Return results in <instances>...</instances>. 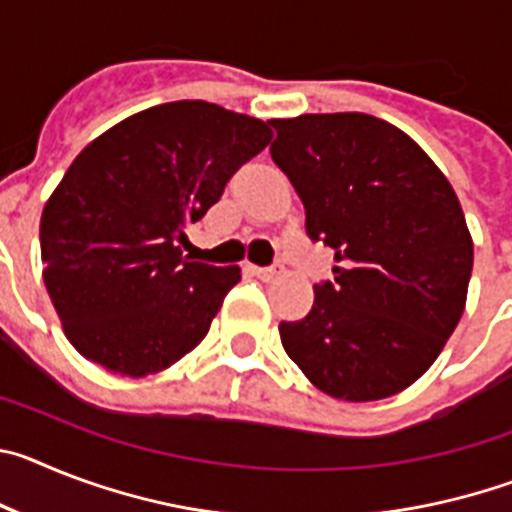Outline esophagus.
Returning a JSON list of instances; mask_svg holds the SVG:
<instances>
[{
    "label": "esophagus",
    "mask_w": 512,
    "mask_h": 512,
    "mask_svg": "<svg viewBox=\"0 0 512 512\" xmlns=\"http://www.w3.org/2000/svg\"><path fill=\"white\" fill-rule=\"evenodd\" d=\"M248 271H251L253 277L264 279V282H274L282 274V269H277V266H248Z\"/></svg>",
    "instance_id": "esophagus-1"
}]
</instances>
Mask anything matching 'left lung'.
I'll list each match as a JSON object with an SVG mask.
<instances>
[{
  "label": "left lung",
  "mask_w": 512,
  "mask_h": 512,
  "mask_svg": "<svg viewBox=\"0 0 512 512\" xmlns=\"http://www.w3.org/2000/svg\"><path fill=\"white\" fill-rule=\"evenodd\" d=\"M271 125L307 235L338 261L305 318L279 323L284 351L336 400L397 395L431 369L467 305L474 246L459 197L410 135L374 115Z\"/></svg>",
  "instance_id": "8db88e82"
}]
</instances>
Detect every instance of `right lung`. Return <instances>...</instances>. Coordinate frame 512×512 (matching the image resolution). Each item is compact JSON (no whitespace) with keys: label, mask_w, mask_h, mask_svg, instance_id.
Segmentation results:
<instances>
[{"label":"right lung","mask_w":512,"mask_h":512,"mask_svg":"<svg viewBox=\"0 0 512 512\" xmlns=\"http://www.w3.org/2000/svg\"><path fill=\"white\" fill-rule=\"evenodd\" d=\"M269 140L264 120L182 99L125 117L74 158L43 207L40 256L84 359L148 377L207 336L241 269L189 261L187 228Z\"/></svg>","instance_id":"obj_1"}]
</instances>
